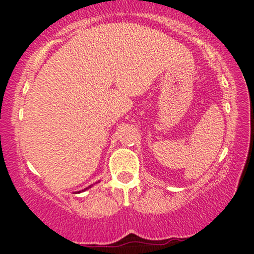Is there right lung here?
<instances>
[{"mask_svg":"<svg viewBox=\"0 0 254 254\" xmlns=\"http://www.w3.org/2000/svg\"><path fill=\"white\" fill-rule=\"evenodd\" d=\"M90 187H91V186H89V187H86V189H84V190H82V192H84V190H88V189H90ZM79 192H81V190H79ZM78 192V193H79Z\"/></svg>","mask_w":254,"mask_h":254,"instance_id":"obj_1","label":"right lung"}]
</instances>
